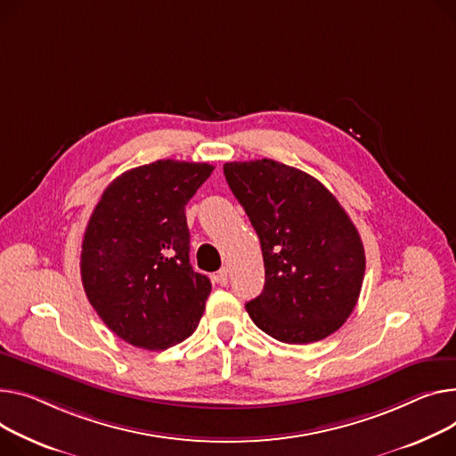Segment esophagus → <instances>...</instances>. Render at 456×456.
Here are the masks:
<instances>
[{"mask_svg": "<svg viewBox=\"0 0 456 456\" xmlns=\"http://www.w3.org/2000/svg\"><path fill=\"white\" fill-rule=\"evenodd\" d=\"M215 282L220 284V286H227V269L222 267L216 275H215Z\"/></svg>", "mask_w": 456, "mask_h": 456, "instance_id": "34e87169", "label": "esophagus"}]
</instances>
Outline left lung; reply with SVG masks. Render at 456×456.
I'll use <instances>...</instances> for the list:
<instances>
[{
    "instance_id": "8db88e82",
    "label": "left lung",
    "mask_w": 456,
    "mask_h": 456,
    "mask_svg": "<svg viewBox=\"0 0 456 456\" xmlns=\"http://www.w3.org/2000/svg\"><path fill=\"white\" fill-rule=\"evenodd\" d=\"M255 227L265 284L246 310L273 339L321 341L354 312L365 277L361 236L321 181L273 159L224 165Z\"/></svg>"
}]
</instances>
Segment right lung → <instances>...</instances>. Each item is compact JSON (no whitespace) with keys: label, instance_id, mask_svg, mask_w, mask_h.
<instances>
[{"label":"right lung","instance_id":"add662e5","mask_svg":"<svg viewBox=\"0 0 456 456\" xmlns=\"http://www.w3.org/2000/svg\"><path fill=\"white\" fill-rule=\"evenodd\" d=\"M215 167L161 159L120 174L91 215L80 253L91 306L123 341L167 350L198 328L210 281L189 260L185 205Z\"/></svg>","mask_w":456,"mask_h":456}]
</instances>
